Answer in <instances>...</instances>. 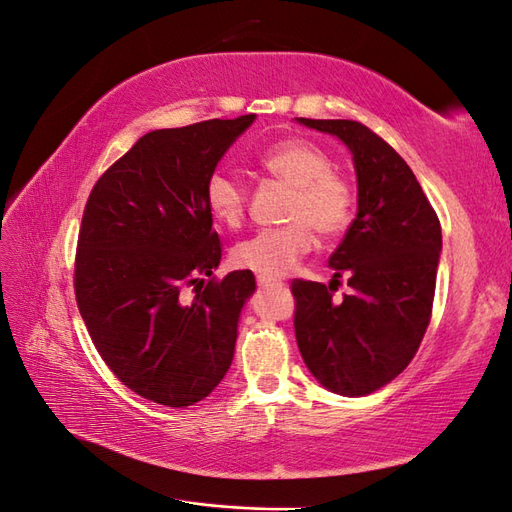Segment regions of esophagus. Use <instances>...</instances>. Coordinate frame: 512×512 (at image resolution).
Listing matches in <instances>:
<instances>
[{"instance_id": "34e87169", "label": "esophagus", "mask_w": 512, "mask_h": 512, "mask_svg": "<svg viewBox=\"0 0 512 512\" xmlns=\"http://www.w3.org/2000/svg\"><path fill=\"white\" fill-rule=\"evenodd\" d=\"M256 282H258V287H265V289H269V287H282V282H280V280H276V278H267V276H258V278H256Z\"/></svg>"}]
</instances>
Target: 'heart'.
Wrapping results in <instances>:
<instances>
[{
	"instance_id": "obj_1",
	"label": "heart",
	"mask_w": 512,
	"mask_h": 512,
	"mask_svg": "<svg viewBox=\"0 0 512 512\" xmlns=\"http://www.w3.org/2000/svg\"><path fill=\"white\" fill-rule=\"evenodd\" d=\"M258 166L289 188L285 227H271L241 241L232 252L238 269L258 276H285L313 249V232L322 238L342 234L352 217L355 195L344 175L320 146L306 140H282L258 155ZM206 203L212 217L238 227L247 214V190L241 181L214 173L206 181Z\"/></svg>"
}]
</instances>
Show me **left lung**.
<instances>
[{"label": "left lung", "instance_id": "obj_1", "mask_svg": "<svg viewBox=\"0 0 512 512\" xmlns=\"http://www.w3.org/2000/svg\"><path fill=\"white\" fill-rule=\"evenodd\" d=\"M337 135L357 170V217L328 258L331 285L295 278V339L313 377L344 396H366L407 368L434 306L442 249L440 221L412 168L355 120H309ZM351 293L334 298L338 278Z\"/></svg>", "mask_w": 512, "mask_h": 512}]
</instances>
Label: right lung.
Masks as SVG:
<instances>
[{
    "label": "right lung",
    "instance_id": "obj_1",
    "mask_svg": "<svg viewBox=\"0 0 512 512\" xmlns=\"http://www.w3.org/2000/svg\"><path fill=\"white\" fill-rule=\"evenodd\" d=\"M254 118L146 133L89 192L76 304L102 361L142 399L195 405L232 363L238 315L256 280L247 269L212 276L223 245L206 181Z\"/></svg>",
    "mask_w": 512,
    "mask_h": 512
}]
</instances>
